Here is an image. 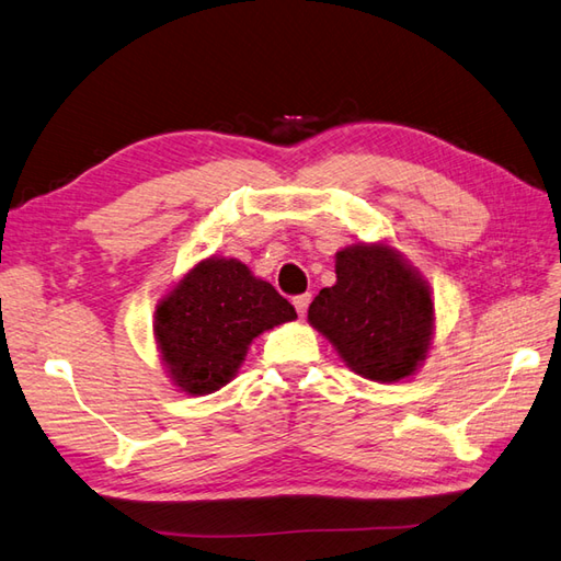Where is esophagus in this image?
Wrapping results in <instances>:
<instances>
[{
	"mask_svg": "<svg viewBox=\"0 0 561 561\" xmlns=\"http://www.w3.org/2000/svg\"><path fill=\"white\" fill-rule=\"evenodd\" d=\"M309 302H312V295H309V293L293 297V305H295L297 314H300V317H305V314H307V307H309Z\"/></svg>",
	"mask_w": 561,
	"mask_h": 561,
	"instance_id": "esophagus-1",
	"label": "esophagus"
}]
</instances>
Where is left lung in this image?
I'll list each match as a JSON object with an SVG mask.
<instances>
[{
    "label": "left lung",
    "mask_w": 561,
    "mask_h": 561,
    "mask_svg": "<svg viewBox=\"0 0 561 561\" xmlns=\"http://www.w3.org/2000/svg\"><path fill=\"white\" fill-rule=\"evenodd\" d=\"M307 321L345 367L379 383L413 377L434 339L430 283L389 242H357L335 252V283L319 290Z\"/></svg>",
    "instance_id": "left-lung-1"
}]
</instances>
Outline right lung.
Here are the masks:
<instances>
[{"instance_id":"obj_1","label":"right lung","mask_w":561,"mask_h":561,"mask_svg":"<svg viewBox=\"0 0 561 561\" xmlns=\"http://www.w3.org/2000/svg\"><path fill=\"white\" fill-rule=\"evenodd\" d=\"M293 319L295 307L240 259L208 256L160 297L153 339L175 391L208 396L238 377L256 335Z\"/></svg>"}]
</instances>
